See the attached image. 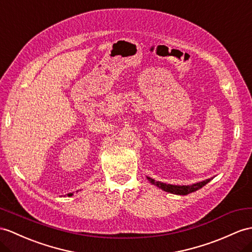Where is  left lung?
Returning <instances> with one entry per match:
<instances>
[{
  "instance_id": "left-lung-1",
  "label": "left lung",
  "mask_w": 252,
  "mask_h": 252,
  "mask_svg": "<svg viewBox=\"0 0 252 252\" xmlns=\"http://www.w3.org/2000/svg\"><path fill=\"white\" fill-rule=\"evenodd\" d=\"M147 180H149L153 184V185H155L160 189H162L163 191H167V192L173 193V194H180V195H186L188 193L197 191V190L205 186L206 184L211 181V180H205V181L192 184V185L180 186V185H170V184H165V183H161V182H156L155 180L151 179V177H149V176H147Z\"/></svg>"
}]
</instances>
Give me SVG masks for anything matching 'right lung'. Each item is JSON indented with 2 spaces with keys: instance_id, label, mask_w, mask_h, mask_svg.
Segmentation results:
<instances>
[{
  "instance_id": "add662e5",
  "label": "right lung",
  "mask_w": 252,
  "mask_h": 252,
  "mask_svg": "<svg viewBox=\"0 0 252 252\" xmlns=\"http://www.w3.org/2000/svg\"><path fill=\"white\" fill-rule=\"evenodd\" d=\"M72 194H73V193L71 192V193H68V194H67V195H68V197H71V195H72Z\"/></svg>"
}]
</instances>
